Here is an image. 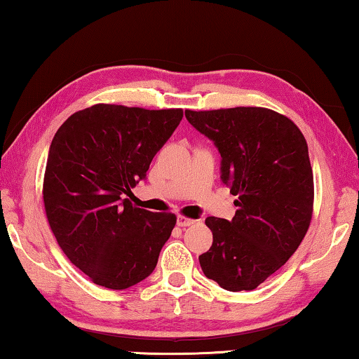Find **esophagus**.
I'll return each mask as SVG.
<instances>
[{
	"mask_svg": "<svg viewBox=\"0 0 359 359\" xmlns=\"http://www.w3.org/2000/svg\"><path fill=\"white\" fill-rule=\"evenodd\" d=\"M194 220H191V218H188L185 215H179L177 217V226L180 228H185V226H190V224H193Z\"/></svg>",
	"mask_w": 359,
	"mask_h": 359,
	"instance_id": "obj_1",
	"label": "esophagus"
}]
</instances>
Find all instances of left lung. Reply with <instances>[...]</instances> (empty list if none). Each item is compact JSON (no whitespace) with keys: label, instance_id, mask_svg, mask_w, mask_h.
I'll return each instance as SVG.
<instances>
[{"label":"left lung","instance_id":"left-lung-1","mask_svg":"<svg viewBox=\"0 0 359 359\" xmlns=\"http://www.w3.org/2000/svg\"><path fill=\"white\" fill-rule=\"evenodd\" d=\"M185 117L215 142L220 179L239 208L231 222L205 220L214 242L199 264L224 290H255L287 263L311 226L313 172L306 137L287 115L266 107L187 109Z\"/></svg>","mask_w":359,"mask_h":359}]
</instances>
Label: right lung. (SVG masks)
<instances>
[{"mask_svg":"<svg viewBox=\"0 0 359 359\" xmlns=\"http://www.w3.org/2000/svg\"><path fill=\"white\" fill-rule=\"evenodd\" d=\"M184 111L120 104L82 109L50 144L42 199L60 248L90 280L125 290L154 272L177 217L130 198Z\"/></svg>","mask_w":359,"mask_h":359,"instance_id":"right-lung-1","label":"right lung"}]
</instances>
